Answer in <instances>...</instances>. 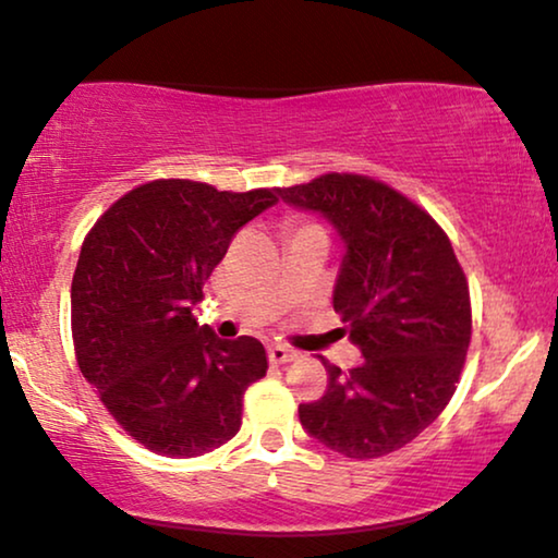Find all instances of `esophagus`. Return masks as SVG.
Listing matches in <instances>:
<instances>
[{
  "label": "esophagus",
  "mask_w": 558,
  "mask_h": 558,
  "mask_svg": "<svg viewBox=\"0 0 558 558\" xmlns=\"http://www.w3.org/2000/svg\"><path fill=\"white\" fill-rule=\"evenodd\" d=\"M298 354L293 349L282 347V343H272V347H268V359L270 364H288V361H293Z\"/></svg>",
  "instance_id": "obj_1"
}]
</instances>
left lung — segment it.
Returning <instances> with one entry per match:
<instances>
[{"instance_id":"obj_1","label":"left lung","mask_w":558,"mask_h":558,"mask_svg":"<svg viewBox=\"0 0 558 558\" xmlns=\"http://www.w3.org/2000/svg\"><path fill=\"white\" fill-rule=\"evenodd\" d=\"M288 204L331 219L347 255L333 311L364 354L328 372L298 417L328 450L372 460L412 442L454 395L473 333L468 278L442 227L402 192L364 174L282 186Z\"/></svg>"}]
</instances>
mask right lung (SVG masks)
<instances>
[{
    "label": "right lung",
    "mask_w": 558,
    "mask_h": 558,
    "mask_svg": "<svg viewBox=\"0 0 558 558\" xmlns=\"http://www.w3.org/2000/svg\"><path fill=\"white\" fill-rule=\"evenodd\" d=\"M276 202L278 190L154 179L85 234L70 288L75 359L146 450L197 458L238 435L242 397L268 372V356L250 336L217 339L192 305L234 232Z\"/></svg>",
    "instance_id": "add662e5"
}]
</instances>
